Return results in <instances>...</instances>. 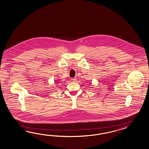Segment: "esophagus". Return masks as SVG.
I'll return each instance as SVG.
<instances>
[{
    "instance_id": "34e87169",
    "label": "esophagus",
    "mask_w": 149,
    "mask_h": 149,
    "mask_svg": "<svg viewBox=\"0 0 149 149\" xmlns=\"http://www.w3.org/2000/svg\"><path fill=\"white\" fill-rule=\"evenodd\" d=\"M72 81H73V82H75V81H76V79H75V78H74V79H72Z\"/></svg>"
}]
</instances>
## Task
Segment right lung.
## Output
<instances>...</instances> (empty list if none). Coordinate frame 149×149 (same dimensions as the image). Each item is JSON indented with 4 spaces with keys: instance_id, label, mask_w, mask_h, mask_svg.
I'll use <instances>...</instances> for the list:
<instances>
[{
    "instance_id": "obj_1",
    "label": "right lung",
    "mask_w": 149,
    "mask_h": 149,
    "mask_svg": "<svg viewBox=\"0 0 149 149\" xmlns=\"http://www.w3.org/2000/svg\"><path fill=\"white\" fill-rule=\"evenodd\" d=\"M55 82H56V83H59L58 82V81H57V80L55 81Z\"/></svg>"
}]
</instances>
